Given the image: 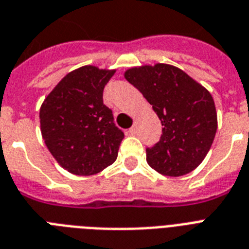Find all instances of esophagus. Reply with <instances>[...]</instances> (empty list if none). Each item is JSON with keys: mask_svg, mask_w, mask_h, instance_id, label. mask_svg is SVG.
Wrapping results in <instances>:
<instances>
[{"mask_svg": "<svg viewBox=\"0 0 249 249\" xmlns=\"http://www.w3.org/2000/svg\"><path fill=\"white\" fill-rule=\"evenodd\" d=\"M128 133L129 134H134V133H136V128H130L128 130Z\"/></svg>", "mask_w": 249, "mask_h": 249, "instance_id": "1", "label": "esophagus"}]
</instances>
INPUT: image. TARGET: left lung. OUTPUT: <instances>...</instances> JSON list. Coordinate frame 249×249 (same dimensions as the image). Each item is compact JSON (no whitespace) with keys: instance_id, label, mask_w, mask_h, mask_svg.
I'll return each mask as SVG.
<instances>
[{"instance_id":"8db88e82","label":"left lung","mask_w":249,"mask_h":249,"mask_svg":"<svg viewBox=\"0 0 249 249\" xmlns=\"http://www.w3.org/2000/svg\"><path fill=\"white\" fill-rule=\"evenodd\" d=\"M124 76L152 105L164 126L159 142L146 148L148 165L170 177L193 172L216 136L217 113L211 93L169 64L129 68Z\"/></svg>"}]
</instances>
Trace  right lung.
Here are the masks:
<instances>
[{
	"instance_id": "1",
	"label": "right lung",
	"mask_w": 249,
	"mask_h": 249,
	"mask_svg": "<svg viewBox=\"0 0 249 249\" xmlns=\"http://www.w3.org/2000/svg\"><path fill=\"white\" fill-rule=\"evenodd\" d=\"M115 70L84 66L70 72L40 108L41 134L62 168L91 176L116 160L124 133L103 105V89Z\"/></svg>"
}]
</instances>
